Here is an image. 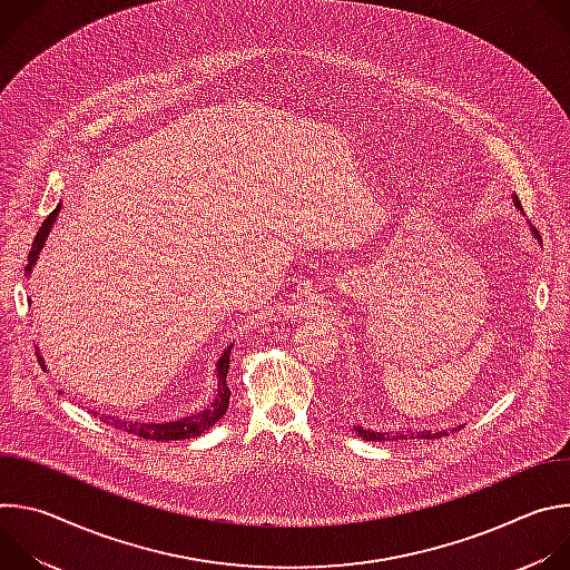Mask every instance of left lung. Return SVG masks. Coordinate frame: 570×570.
<instances>
[{"label": "left lung", "mask_w": 570, "mask_h": 570, "mask_svg": "<svg viewBox=\"0 0 570 570\" xmlns=\"http://www.w3.org/2000/svg\"><path fill=\"white\" fill-rule=\"evenodd\" d=\"M514 205L521 209V203H519V198L514 196ZM523 212V209H521ZM534 232V229H532ZM537 234V232H534ZM356 433L363 438V440H367V442H387V440H405V433L403 431H394V433H376V431H367V429H356ZM446 433L444 431H438V433H433V431H424V433H417V438H424V440H435V438H444Z\"/></svg>", "instance_id": "left-lung-1"}]
</instances>
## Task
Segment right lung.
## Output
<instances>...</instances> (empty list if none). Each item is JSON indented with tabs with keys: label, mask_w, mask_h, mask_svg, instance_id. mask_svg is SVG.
I'll return each mask as SVG.
<instances>
[{
	"label": "right lung",
	"mask_w": 570,
	"mask_h": 570,
	"mask_svg": "<svg viewBox=\"0 0 570 570\" xmlns=\"http://www.w3.org/2000/svg\"><path fill=\"white\" fill-rule=\"evenodd\" d=\"M60 212V205H56V209L45 218V223L40 225L36 238H33V250L29 255V264H27V273L33 271L36 262H38V255L45 246V240L49 236V229L56 220ZM229 352L232 347H227L223 352V356L218 358V365H216V379H218V385H216V394L212 399V403L207 405L205 411L200 413H194V415H187V417H180L176 422H135V420H119V417H112V415H101V420L119 431H126L130 435H137V438H144V440H155V442H167V440H189V438H196L205 431H209L227 411L229 405V387H227V370H229ZM40 363H42V356H38ZM45 365V363H42ZM92 415H99V413H92Z\"/></svg>",
	"instance_id": "right-lung-1"
}]
</instances>
